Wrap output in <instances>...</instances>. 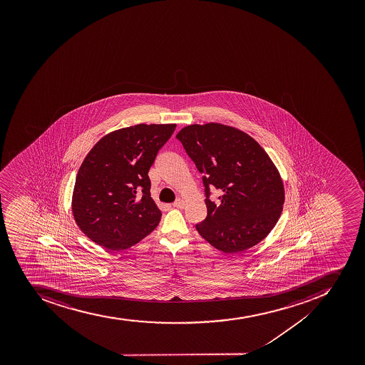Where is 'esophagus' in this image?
<instances>
[{
	"label": "esophagus",
	"instance_id": "esophagus-1",
	"mask_svg": "<svg viewBox=\"0 0 365 365\" xmlns=\"http://www.w3.org/2000/svg\"><path fill=\"white\" fill-rule=\"evenodd\" d=\"M185 205V202H184L182 198H178V200H175L174 203H173V207H178V209H182Z\"/></svg>",
	"mask_w": 365,
	"mask_h": 365
}]
</instances>
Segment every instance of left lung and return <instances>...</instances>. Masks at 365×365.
<instances>
[{"label": "left lung", "mask_w": 365, "mask_h": 365, "mask_svg": "<svg viewBox=\"0 0 365 365\" xmlns=\"http://www.w3.org/2000/svg\"><path fill=\"white\" fill-rule=\"evenodd\" d=\"M176 138L204 175L207 216L196 224L200 236L227 255L266 238L282 212L284 189L262 145L240 129L217 123L184 127ZM210 185L222 191L217 205L208 200Z\"/></svg>", "instance_id": "8db88e82"}]
</instances>
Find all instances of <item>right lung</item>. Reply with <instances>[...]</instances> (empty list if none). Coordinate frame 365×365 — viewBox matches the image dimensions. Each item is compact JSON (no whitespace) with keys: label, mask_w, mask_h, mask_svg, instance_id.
I'll use <instances>...</instances> for the list:
<instances>
[{"label":"right lung","mask_w":365,"mask_h":365,"mask_svg":"<svg viewBox=\"0 0 365 365\" xmlns=\"http://www.w3.org/2000/svg\"><path fill=\"white\" fill-rule=\"evenodd\" d=\"M175 128L140 123L118 129L88 152L76 178L72 212L92 242L119 251L155 230L162 213L150 197L148 171Z\"/></svg>","instance_id":"obj_1"}]
</instances>
